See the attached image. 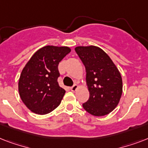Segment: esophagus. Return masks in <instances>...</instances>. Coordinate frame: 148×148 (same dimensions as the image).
<instances>
[{"label":"esophagus","instance_id":"obj_1","mask_svg":"<svg viewBox=\"0 0 148 148\" xmlns=\"http://www.w3.org/2000/svg\"><path fill=\"white\" fill-rule=\"evenodd\" d=\"M77 88H78V87H77V84H74V85L72 86V87H71V90H72V91H75V90H77Z\"/></svg>","mask_w":148,"mask_h":148}]
</instances>
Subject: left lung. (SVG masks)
<instances>
[{"label": "left lung", "mask_w": 148, "mask_h": 148, "mask_svg": "<svg viewBox=\"0 0 148 148\" xmlns=\"http://www.w3.org/2000/svg\"><path fill=\"white\" fill-rule=\"evenodd\" d=\"M75 51L86 69L90 97L83 108L95 116H104L114 109L122 95V78L112 60L100 47H77Z\"/></svg>", "instance_id": "left-lung-1"}]
</instances>
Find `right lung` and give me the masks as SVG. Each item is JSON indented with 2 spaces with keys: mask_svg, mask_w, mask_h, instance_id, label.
Returning <instances> with one entry per match:
<instances>
[{
  "mask_svg": "<svg viewBox=\"0 0 148 148\" xmlns=\"http://www.w3.org/2000/svg\"><path fill=\"white\" fill-rule=\"evenodd\" d=\"M67 47L45 46L34 53L22 71L18 90L29 110L46 114L58 108L65 94L58 84V64L70 53Z\"/></svg>",
  "mask_w": 148,
  "mask_h": 148,
  "instance_id": "right-lung-1",
  "label": "right lung"
}]
</instances>
